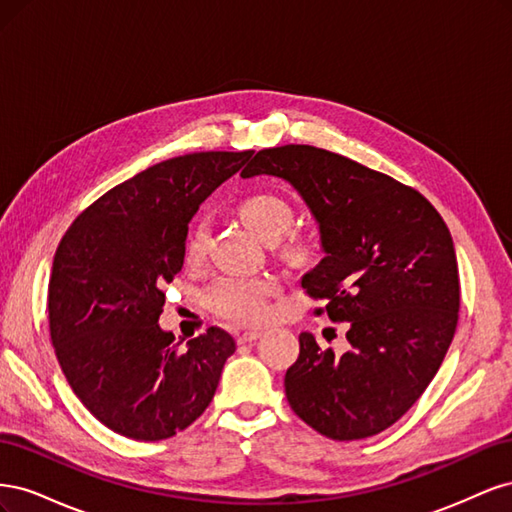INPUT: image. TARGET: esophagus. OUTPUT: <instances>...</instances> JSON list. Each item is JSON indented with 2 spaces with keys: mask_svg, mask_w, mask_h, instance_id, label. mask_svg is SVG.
Here are the masks:
<instances>
[{
  "mask_svg": "<svg viewBox=\"0 0 512 512\" xmlns=\"http://www.w3.org/2000/svg\"><path fill=\"white\" fill-rule=\"evenodd\" d=\"M262 333L258 331H245V333H237V344H252L260 337Z\"/></svg>",
  "mask_w": 512,
  "mask_h": 512,
  "instance_id": "34e87169",
  "label": "esophagus"
}]
</instances>
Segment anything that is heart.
<instances>
[{"mask_svg":"<svg viewBox=\"0 0 512 512\" xmlns=\"http://www.w3.org/2000/svg\"><path fill=\"white\" fill-rule=\"evenodd\" d=\"M237 215L241 224L254 232V235L265 241L275 243L292 220V209L284 198L273 194H252L245 196L237 205ZM207 247V230L203 222L192 224L188 237H185L183 254L190 265L203 260ZM286 254L307 260L314 254V245L305 237H294L286 243ZM273 292V282L269 277H254V280H243V277H226L207 292V305L215 314L237 322V324H256L262 322L269 314V297Z\"/></svg>","mask_w":512,"mask_h":512,"instance_id":"heart-1","label":"heart"}]
</instances>
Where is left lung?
<instances>
[{
  "label": "left lung",
  "mask_w": 512,
  "mask_h": 512,
  "mask_svg": "<svg viewBox=\"0 0 512 512\" xmlns=\"http://www.w3.org/2000/svg\"><path fill=\"white\" fill-rule=\"evenodd\" d=\"M256 175L280 177L303 198L322 258L301 286L327 301L333 322H348L342 356L299 335V359L284 378L288 404L327 438L376 436L414 406L453 342L451 232L423 194L327 149H262L241 173Z\"/></svg>",
  "instance_id": "left-lung-1"
}]
</instances>
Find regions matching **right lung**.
I'll use <instances>...</instances> for the list:
<instances>
[{
    "label": "right lung",
    "mask_w": 512,
    "mask_h": 512,
    "mask_svg": "<svg viewBox=\"0 0 512 512\" xmlns=\"http://www.w3.org/2000/svg\"><path fill=\"white\" fill-rule=\"evenodd\" d=\"M252 158L203 151L115 185L61 239L49 324L61 371L83 406L119 436L156 442L207 410L235 339L211 327L179 350L160 329L164 284L183 267L198 207Z\"/></svg>",
    "instance_id": "add662e5"
}]
</instances>
